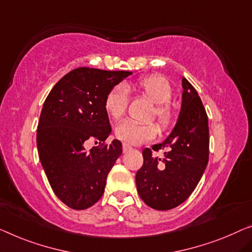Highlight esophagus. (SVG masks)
Wrapping results in <instances>:
<instances>
[{"label":"esophagus","mask_w":252,"mask_h":252,"mask_svg":"<svg viewBox=\"0 0 252 252\" xmlns=\"http://www.w3.org/2000/svg\"><path fill=\"white\" fill-rule=\"evenodd\" d=\"M122 147H123V153H126V152H129V150L132 149V147H131L129 144H126V142H123Z\"/></svg>","instance_id":"obj_1"}]
</instances>
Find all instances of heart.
I'll list each match as a JSON object with an SVG mask.
<instances>
[{"label": "heart", "mask_w": 252, "mask_h": 252, "mask_svg": "<svg viewBox=\"0 0 252 252\" xmlns=\"http://www.w3.org/2000/svg\"><path fill=\"white\" fill-rule=\"evenodd\" d=\"M139 92L147 96L152 102L155 103L153 108L152 118L158 120L160 126L167 127L173 120V111L170 106L172 99V87L166 79L158 74H152L144 78H140L134 84ZM129 96L126 86L118 85L112 88L105 97V110L111 118L120 120L125 116ZM158 132V126L154 122H134L125 121L116 126L115 136L120 140L129 142V144H140L153 139Z\"/></svg>", "instance_id": "b5f03b06"}]
</instances>
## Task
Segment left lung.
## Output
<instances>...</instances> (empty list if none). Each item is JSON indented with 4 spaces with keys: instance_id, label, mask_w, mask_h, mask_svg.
<instances>
[{
    "instance_id": "obj_1",
    "label": "left lung",
    "mask_w": 252,
    "mask_h": 252,
    "mask_svg": "<svg viewBox=\"0 0 252 252\" xmlns=\"http://www.w3.org/2000/svg\"><path fill=\"white\" fill-rule=\"evenodd\" d=\"M182 106L172 133L162 144L142 150L144 164L136 174L138 193L157 210L178 207L200 181L209 157L208 118L197 90L182 79ZM167 149L163 159L153 151Z\"/></svg>"
}]
</instances>
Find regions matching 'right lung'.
Wrapping results in <instances>:
<instances>
[{
    "instance_id": "obj_1",
    "label": "right lung",
    "mask_w": 252,
    "mask_h": 252,
    "mask_svg": "<svg viewBox=\"0 0 252 252\" xmlns=\"http://www.w3.org/2000/svg\"><path fill=\"white\" fill-rule=\"evenodd\" d=\"M132 72L78 67L55 84L45 99L37 148L48 182L60 200L86 209L103 196L107 174L122 154V144L106 145L111 125L105 110L107 93ZM99 146L87 152L84 145Z\"/></svg>"
}]
</instances>
